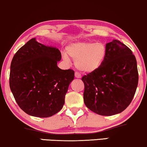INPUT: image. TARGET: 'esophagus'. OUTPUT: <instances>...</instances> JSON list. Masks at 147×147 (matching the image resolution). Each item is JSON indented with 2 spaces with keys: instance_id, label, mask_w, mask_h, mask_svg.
<instances>
[{
  "instance_id": "esophagus-1",
  "label": "esophagus",
  "mask_w": 147,
  "mask_h": 147,
  "mask_svg": "<svg viewBox=\"0 0 147 147\" xmlns=\"http://www.w3.org/2000/svg\"><path fill=\"white\" fill-rule=\"evenodd\" d=\"M74 76H75V77L77 78H81V74H80V73H78V72H76V73H74Z\"/></svg>"
}]
</instances>
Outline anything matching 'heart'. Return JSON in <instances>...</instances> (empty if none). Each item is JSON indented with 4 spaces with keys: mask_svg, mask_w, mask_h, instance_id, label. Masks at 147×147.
Returning <instances> with one entry per match:
<instances>
[{
    "mask_svg": "<svg viewBox=\"0 0 147 147\" xmlns=\"http://www.w3.org/2000/svg\"><path fill=\"white\" fill-rule=\"evenodd\" d=\"M67 53L75 61L78 69L86 73H91L98 69L104 63L107 49L105 45L101 42H79L68 47ZM63 57L68 60L66 54Z\"/></svg>",
    "mask_w": 147,
    "mask_h": 147,
    "instance_id": "b5f03b06",
    "label": "heart"
}]
</instances>
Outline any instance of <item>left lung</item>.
Here are the masks:
<instances>
[{
  "mask_svg": "<svg viewBox=\"0 0 147 147\" xmlns=\"http://www.w3.org/2000/svg\"><path fill=\"white\" fill-rule=\"evenodd\" d=\"M107 55L96 71L82 77L84 102L92 112L111 116L123 112L135 96L138 82L136 60L118 40L106 45Z\"/></svg>",
  "mask_w": 147,
  "mask_h": 147,
  "instance_id": "1",
  "label": "left lung"
}]
</instances>
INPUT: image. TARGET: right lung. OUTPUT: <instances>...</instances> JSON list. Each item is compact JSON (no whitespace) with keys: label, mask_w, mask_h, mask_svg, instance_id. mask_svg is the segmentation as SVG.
Returning a JSON list of instances; mask_svg holds the SVG:
<instances>
[{"label":"right lung","mask_w":147,"mask_h":147,"mask_svg":"<svg viewBox=\"0 0 147 147\" xmlns=\"http://www.w3.org/2000/svg\"><path fill=\"white\" fill-rule=\"evenodd\" d=\"M61 53L32 38L12 58L9 84L16 102L26 114L50 117L59 112L74 71L58 67Z\"/></svg>","instance_id":"add662e5"}]
</instances>
